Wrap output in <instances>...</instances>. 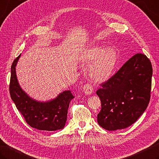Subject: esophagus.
I'll use <instances>...</instances> for the list:
<instances>
[{
	"label": "esophagus",
	"mask_w": 159,
	"mask_h": 159,
	"mask_svg": "<svg viewBox=\"0 0 159 159\" xmlns=\"http://www.w3.org/2000/svg\"><path fill=\"white\" fill-rule=\"evenodd\" d=\"M83 89L84 93H85V94L87 95L91 94L93 92L92 86V85H90V84H89V83H87V84H85V85H84Z\"/></svg>",
	"instance_id": "obj_1"
}]
</instances>
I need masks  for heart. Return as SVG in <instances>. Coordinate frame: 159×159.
Returning a JSON list of instances; mask_svg holds the SVG:
<instances>
[{
    "label": "heart",
    "mask_w": 159,
    "mask_h": 159,
    "mask_svg": "<svg viewBox=\"0 0 159 159\" xmlns=\"http://www.w3.org/2000/svg\"><path fill=\"white\" fill-rule=\"evenodd\" d=\"M119 60V55L114 48L91 47L84 51L80 61L86 65L92 64L89 68V75L96 82L107 81L112 76Z\"/></svg>",
    "instance_id": "1"
}]
</instances>
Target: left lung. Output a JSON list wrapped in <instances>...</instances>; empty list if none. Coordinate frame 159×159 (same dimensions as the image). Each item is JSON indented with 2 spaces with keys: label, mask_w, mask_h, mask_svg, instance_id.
Returning <instances> with one entry per match:
<instances>
[{
  "label": "left lung",
  "mask_w": 159,
  "mask_h": 159,
  "mask_svg": "<svg viewBox=\"0 0 159 159\" xmlns=\"http://www.w3.org/2000/svg\"><path fill=\"white\" fill-rule=\"evenodd\" d=\"M152 66L145 55L129 58L96 91L101 101L98 125L109 131L125 129L143 114L150 100Z\"/></svg>",
  "instance_id": "obj_1"
}]
</instances>
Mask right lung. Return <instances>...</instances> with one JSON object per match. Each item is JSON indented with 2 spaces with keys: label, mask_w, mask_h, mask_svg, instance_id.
Here are the masks:
<instances>
[{
  "label": "right lung",
  "mask_w": 159,
  "mask_h": 159,
  "mask_svg": "<svg viewBox=\"0 0 159 159\" xmlns=\"http://www.w3.org/2000/svg\"><path fill=\"white\" fill-rule=\"evenodd\" d=\"M20 57V54L11 65L9 83V93L18 110L33 128L46 131L63 129L67 120L70 102L74 96L70 90H65L49 101H39L31 98L21 88L17 79L16 67Z\"/></svg>",
  "instance_id": "1"
}]
</instances>
